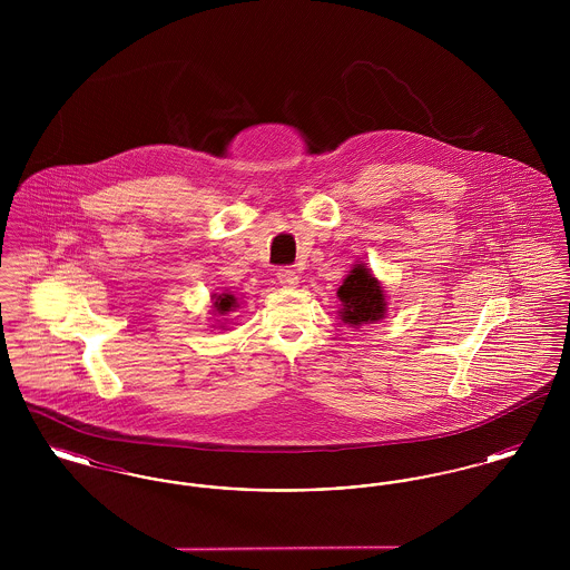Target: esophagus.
Wrapping results in <instances>:
<instances>
[{
  "instance_id": "1",
  "label": "esophagus",
  "mask_w": 570,
  "mask_h": 570,
  "mask_svg": "<svg viewBox=\"0 0 570 570\" xmlns=\"http://www.w3.org/2000/svg\"><path fill=\"white\" fill-rule=\"evenodd\" d=\"M277 282H279L282 286L293 288V286H297L298 284V273L295 272V269H291V267H282V269H277Z\"/></svg>"
}]
</instances>
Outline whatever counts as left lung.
I'll use <instances>...</instances> for the list:
<instances>
[{"mask_svg": "<svg viewBox=\"0 0 570 570\" xmlns=\"http://www.w3.org/2000/svg\"><path fill=\"white\" fill-rule=\"evenodd\" d=\"M337 298L342 301L340 316L346 325H372L386 314L384 291L363 263L354 265L353 272L346 275L344 284L337 288Z\"/></svg>", "mask_w": 570, "mask_h": 570, "instance_id": "1", "label": "left lung"}]
</instances>
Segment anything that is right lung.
<instances>
[{
  "instance_id": "obj_1",
  "label": "right lung",
  "mask_w": 570,
  "mask_h": 570,
  "mask_svg": "<svg viewBox=\"0 0 570 570\" xmlns=\"http://www.w3.org/2000/svg\"><path fill=\"white\" fill-rule=\"evenodd\" d=\"M235 307H239L237 297L235 295H228V293H222V295H214V312H217L219 316L233 312Z\"/></svg>"
}]
</instances>
